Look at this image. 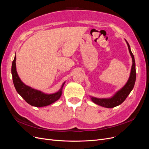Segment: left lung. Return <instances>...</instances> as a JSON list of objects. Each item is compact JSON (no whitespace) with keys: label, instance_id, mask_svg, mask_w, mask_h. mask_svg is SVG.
Returning <instances> with one entry per match:
<instances>
[{"label":"left lung","instance_id":"8db88e82","mask_svg":"<svg viewBox=\"0 0 149 149\" xmlns=\"http://www.w3.org/2000/svg\"><path fill=\"white\" fill-rule=\"evenodd\" d=\"M126 43H127V47L129 48V52L130 55L132 57V65L131 67V70H130V73L129 78L127 83L119 91H117L113 96L109 98H97L95 97L90 96L91 101L95 103L96 104L101 106L102 107H104L107 108H112L116 106L120 105V104L123 103L127 97L128 96L130 93L131 92L134 88L135 82H136V62L134 55L132 54L131 50H130V47L129 44L127 42V40H125Z\"/></svg>","mask_w":149,"mask_h":149}]
</instances>
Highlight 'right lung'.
I'll list each match as a JSON object with an SVG mask.
<instances>
[{
  "label": "right lung",
  "mask_w": 149,
  "mask_h": 149,
  "mask_svg": "<svg viewBox=\"0 0 149 149\" xmlns=\"http://www.w3.org/2000/svg\"><path fill=\"white\" fill-rule=\"evenodd\" d=\"M13 83L17 92L30 105L35 107H44L52 104L58 101L62 94V89L65 81L63 83L59 91L52 94L45 93L40 90L32 88L22 81L16 69V56L15 55L12 65Z\"/></svg>",
  "instance_id": "add662e5"
}]
</instances>
